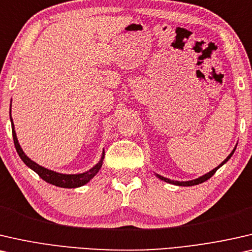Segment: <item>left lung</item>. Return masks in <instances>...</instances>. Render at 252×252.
<instances>
[{
    "mask_svg": "<svg viewBox=\"0 0 252 252\" xmlns=\"http://www.w3.org/2000/svg\"><path fill=\"white\" fill-rule=\"evenodd\" d=\"M234 151H235V148H234V150L232 151V153L228 155L227 158H225L224 161H222L220 164H219L217 168H215L214 170H211L210 172H208V173H205L204 176H202V177H200V178H197V179H194V180H189V182H176V180H171V179H168V178H164V177H162V176H160V175H157L158 178H160L161 180H163V182H166V183H169V184H173V185H178V186H193V185H198V184H202V183H204L205 180H208V179H210L212 176L215 175V172L217 171V170L220 168V166L222 165V164H225L226 162H227L229 158H231V157L232 155L234 154Z\"/></svg>",
    "mask_w": 252,
    "mask_h": 252,
    "instance_id": "left-lung-1",
    "label": "left lung"
}]
</instances>
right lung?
<instances>
[{
    "label": "right lung",
    "mask_w": 252,
    "mask_h": 252,
    "mask_svg": "<svg viewBox=\"0 0 252 252\" xmlns=\"http://www.w3.org/2000/svg\"><path fill=\"white\" fill-rule=\"evenodd\" d=\"M11 126H12L13 143H15L17 153L19 154L20 158L23 160L25 164L28 166V168L34 170V171L36 172L42 179L45 180V182L49 184H52V185L58 186V187H63V189H75V187L83 186V185H86L88 182H90V179L94 178V177L97 175V172L101 168L102 160H104V157H105V152H102L101 160L99 161L97 164L94 166V168L90 169L89 171H87V172L79 173V175H63V173H58V172L52 171V170L45 169V168H43V166L38 165L37 163L32 161L30 158H27V155L24 153L23 150H21L20 145L18 143V139H17L15 126H13L12 119H11Z\"/></svg>",
    "instance_id": "add662e5"
}]
</instances>
